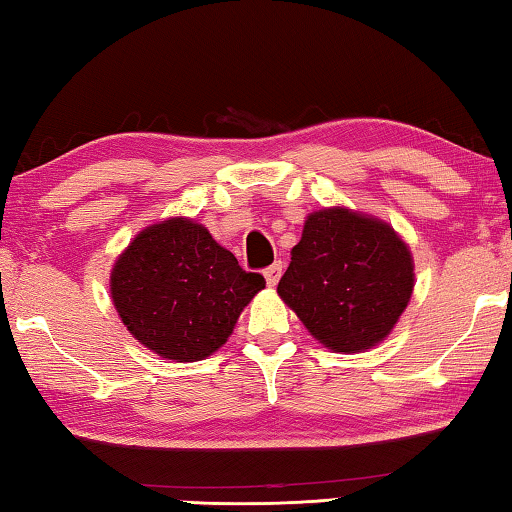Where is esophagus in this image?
Masks as SVG:
<instances>
[{
    "mask_svg": "<svg viewBox=\"0 0 512 512\" xmlns=\"http://www.w3.org/2000/svg\"><path fill=\"white\" fill-rule=\"evenodd\" d=\"M280 277H282V264L280 262H275L273 266H268L264 271V280H266L268 287H275V284L280 282Z\"/></svg>",
    "mask_w": 512,
    "mask_h": 512,
    "instance_id": "obj_1",
    "label": "esophagus"
}]
</instances>
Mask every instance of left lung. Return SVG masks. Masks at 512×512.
Returning a JSON list of instances; mask_svg holds the SVG:
<instances>
[{
    "label": "left lung",
    "mask_w": 512,
    "mask_h": 512,
    "mask_svg": "<svg viewBox=\"0 0 512 512\" xmlns=\"http://www.w3.org/2000/svg\"><path fill=\"white\" fill-rule=\"evenodd\" d=\"M409 244L375 216L323 207L311 212L277 293L318 343L366 352L393 332L413 296Z\"/></svg>",
    "instance_id": "8db88e82"
}]
</instances>
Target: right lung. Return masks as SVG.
I'll list each match as a JSON object with an SVG mask.
<instances>
[{"instance_id": "add662e5", "label": "right lung", "mask_w": 512, "mask_h": 512, "mask_svg": "<svg viewBox=\"0 0 512 512\" xmlns=\"http://www.w3.org/2000/svg\"><path fill=\"white\" fill-rule=\"evenodd\" d=\"M203 223L169 216L135 235L110 271L121 323L162 359L192 363L228 341L241 311L264 289Z\"/></svg>"}]
</instances>
